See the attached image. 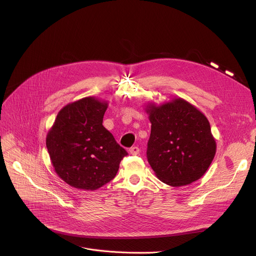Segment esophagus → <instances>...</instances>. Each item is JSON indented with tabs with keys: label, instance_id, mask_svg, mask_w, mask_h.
I'll return each instance as SVG.
<instances>
[{
	"label": "esophagus",
	"instance_id": "34e87169",
	"mask_svg": "<svg viewBox=\"0 0 256 256\" xmlns=\"http://www.w3.org/2000/svg\"><path fill=\"white\" fill-rule=\"evenodd\" d=\"M130 154H132V155H138V154H140V148L136 147V146H134V147H132V148L130 149Z\"/></svg>",
	"mask_w": 256,
	"mask_h": 256
}]
</instances>
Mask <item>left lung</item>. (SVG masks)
Segmentation results:
<instances>
[{
    "label": "left lung",
    "instance_id": "1",
    "mask_svg": "<svg viewBox=\"0 0 256 256\" xmlns=\"http://www.w3.org/2000/svg\"><path fill=\"white\" fill-rule=\"evenodd\" d=\"M152 124L147 158L164 184L181 186L200 179L210 167L216 144L208 118L182 98L146 108Z\"/></svg>",
    "mask_w": 256,
    "mask_h": 256
}]
</instances>
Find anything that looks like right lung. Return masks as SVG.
<instances>
[{
  "label": "right lung",
  "mask_w": 256,
  "mask_h": 256,
  "mask_svg": "<svg viewBox=\"0 0 256 256\" xmlns=\"http://www.w3.org/2000/svg\"><path fill=\"white\" fill-rule=\"evenodd\" d=\"M107 103L85 97L60 109L46 136L56 174L68 186L95 190L112 180L128 152L103 126Z\"/></svg>",
  "instance_id": "obj_1"
}]
</instances>
